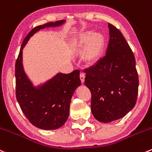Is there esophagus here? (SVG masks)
<instances>
[{"mask_svg": "<svg viewBox=\"0 0 152 152\" xmlns=\"http://www.w3.org/2000/svg\"><path fill=\"white\" fill-rule=\"evenodd\" d=\"M79 77H80V80L81 82H82V83H83L84 82H85V75L84 73H80V76H79Z\"/></svg>", "mask_w": 152, "mask_h": 152, "instance_id": "1", "label": "esophagus"}]
</instances>
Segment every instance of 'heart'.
<instances>
[{
	"label": "heart",
	"mask_w": 152,
	"mask_h": 152,
	"mask_svg": "<svg viewBox=\"0 0 152 152\" xmlns=\"http://www.w3.org/2000/svg\"><path fill=\"white\" fill-rule=\"evenodd\" d=\"M104 45L105 41L102 34L94 33L89 31L79 35L76 47L79 50L84 48L81 55L82 61L87 64H94L102 57Z\"/></svg>",
	"instance_id": "1"
}]
</instances>
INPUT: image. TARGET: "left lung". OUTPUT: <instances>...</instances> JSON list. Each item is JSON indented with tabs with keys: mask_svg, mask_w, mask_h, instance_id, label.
<instances>
[{
	"mask_svg": "<svg viewBox=\"0 0 152 152\" xmlns=\"http://www.w3.org/2000/svg\"><path fill=\"white\" fill-rule=\"evenodd\" d=\"M106 55L85 69V84L91 92V111L102 123L119 120L134 107L138 79L134 56L122 32L108 23Z\"/></svg>",
	"mask_w": 152,
	"mask_h": 152,
	"instance_id": "obj_1",
	"label": "left lung"
}]
</instances>
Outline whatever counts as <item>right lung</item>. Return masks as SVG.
<instances>
[{"instance_id":"right-lung-1","label":"right lung","mask_w":152,"mask_h":152,"mask_svg":"<svg viewBox=\"0 0 152 152\" xmlns=\"http://www.w3.org/2000/svg\"><path fill=\"white\" fill-rule=\"evenodd\" d=\"M61 20L35 26L25 37L15 62L16 98L26 118L35 127L44 130H54L67 121L70 103L76 88L80 86L79 70L65 74L59 73L43 85L34 87L23 70L22 50L29 38L46 27L58 26Z\"/></svg>"}]
</instances>
